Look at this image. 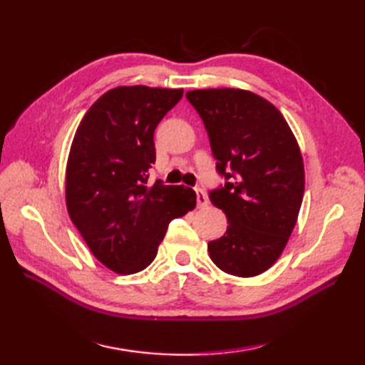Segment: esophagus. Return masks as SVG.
<instances>
[{
	"instance_id": "obj_1",
	"label": "esophagus",
	"mask_w": 365,
	"mask_h": 365,
	"mask_svg": "<svg viewBox=\"0 0 365 365\" xmlns=\"http://www.w3.org/2000/svg\"><path fill=\"white\" fill-rule=\"evenodd\" d=\"M195 191H196V202H197V207H200V208L207 207L208 199H207V196H205V192H204L202 190H200V188H195Z\"/></svg>"
}]
</instances>
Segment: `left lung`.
<instances>
[{
	"instance_id": "left-lung-1",
	"label": "left lung",
	"mask_w": 365,
	"mask_h": 365,
	"mask_svg": "<svg viewBox=\"0 0 365 365\" xmlns=\"http://www.w3.org/2000/svg\"><path fill=\"white\" fill-rule=\"evenodd\" d=\"M207 130L224 183L208 192L227 230L208 243L210 259L240 277L267 271L289 242L304 195L297 139L277 108L242 89L187 92Z\"/></svg>"
}]
</instances>
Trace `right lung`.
Instances as JSON below:
<instances>
[{
    "label": "right lung",
    "instance_id": "right-lung-1",
    "mask_svg": "<svg viewBox=\"0 0 365 365\" xmlns=\"http://www.w3.org/2000/svg\"><path fill=\"white\" fill-rule=\"evenodd\" d=\"M183 89L122 86L84 114L66 174L67 210L92 254L120 274L153 262L169 222L196 207L191 188L149 183L153 131Z\"/></svg>",
    "mask_w": 365,
    "mask_h": 365
}]
</instances>
